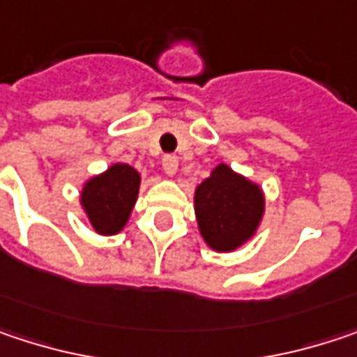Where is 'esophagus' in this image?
<instances>
[{"mask_svg":"<svg viewBox=\"0 0 357 357\" xmlns=\"http://www.w3.org/2000/svg\"><path fill=\"white\" fill-rule=\"evenodd\" d=\"M178 159L176 157H172V155H167V157H163V172H165V176H169V178H174L176 174H178Z\"/></svg>","mask_w":357,"mask_h":357,"instance_id":"1","label":"esophagus"}]
</instances>
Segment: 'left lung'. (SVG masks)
I'll use <instances>...</instances> for the list:
<instances>
[{
  "label": "left lung",
  "mask_w": 357,
  "mask_h": 357,
  "mask_svg": "<svg viewBox=\"0 0 357 357\" xmlns=\"http://www.w3.org/2000/svg\"><path fill=\"white\" fill-rule=\"evenodd\" d=\"M266 198L257 183L216 165L194 192V211L202 239L214 251H235L247 243L264 216Z\"/></svg>",
  "instance_id": "8db88e82"
}]
</instances>
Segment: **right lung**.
I'll use <instances>...</instances> for the list:
<instances>
[{
  "label": "right lung",
  "instance_id": "add662e5",
  "mask_svg": "<svg viewBox=\"0 0 357 357\" xmlns=\"http://www.w3.org/2000/svg\"><path fill=\"white\" fill-rule=\"evenodd\" d=\"M141 174L128 163H114L104 174L83 183L82 202L87 220L100 235H116L124 229L135 208Z\"/></svg>",
  "mask_w": 357,
  "mask_h": 357
}]
</instances>
